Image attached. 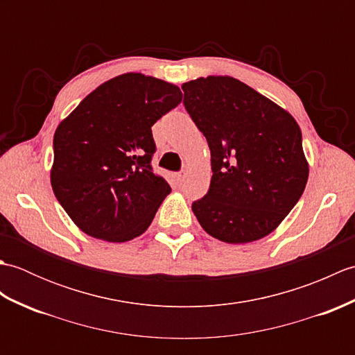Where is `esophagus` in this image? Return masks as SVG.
Segmentation results:
<instances>
[{
  "label": "esophagus",
  "mask_w": 355,
  "mask_h": 355,
  "mask_svg": "<svg viewBox=\"0 0 355 355\" xmlns=\"http://www.w3.org/2000/svg\"><path fill=\"white\" fill-rule=\"evenodd\" d=\"M186 178V172L183 171V172H178L177 173V180H178V182H183V180Z\"/></svg>",
  "instance_id": "34e87169"
}]
</instances>
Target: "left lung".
Here are the masks:
<instances>
[{"label":"left lung","mask_w":355,"mask_h":355,"mask_svg":"<svg viewBox=\"0 0 355 355\" xmlns=\"http://www.w3.org/2000/svg\"><path fill=\"white\" fill-rule=\"evenodd\" d=\"M182 88L214 172L207 193L192 205L201 227L229 244L267 236L305 191L308 162L297 122L235 78H198Z\"/></svg>","instance_id":"1"}]
</instances>
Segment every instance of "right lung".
Instances as JSON below:
<instances>
[{
    "instance_id": "right-lung-1",
    "label": "right lung",
    "mask_w": 355,
    "mask_h": 355,
    "mask_svg": "<svg viewBox=\"0 0 355 355\" xmlns=\"http://www.w3.org/2000/svg\"><path fill=\"white\" fill-rule=\"evenodd\" d=\"M182 99L177 85L125 73L103 82L59 123L50 182L82 232L125 243L149 227L171 193L150 166V126Z\"/></svg>"
}]
</instances>
